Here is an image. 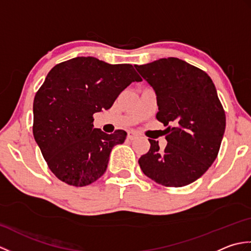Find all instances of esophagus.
<instances>
[{
    "label": "esophagus",
    "instance_id": "34e87169",
    "mask_svg": "<svg viewBox=\"0 0 251 251\" xmlns=\"http://www.w3.org/2000/svg\"><path fill=\"white\" fill-rule=\"evenodd\" d=\"M136 131H134V130H129L128 132H127V138H128L129 140H131V139H134V138L136 137Z\"/></svg>",
    "mask_w": 251,
    "mask_h": 251
}]
</instances>
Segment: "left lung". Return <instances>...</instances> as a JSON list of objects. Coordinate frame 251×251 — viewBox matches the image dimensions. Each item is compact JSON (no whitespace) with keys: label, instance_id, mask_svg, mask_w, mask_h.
<instances>
[{"label":"left lung","instance_id":"1","mask_svg":"<svg viewBox=\"0 0 251 251\" xmlns=\"http://www.w3.org/2000/svg\"><path fill=\"white\" fill-rule=\"evenodd\" d=\"M156 93V119L167 146L149 139L150 150L138 163L147 177L165 186L188 185L204 175L219 153L226 113L210 76L178 58L135 66Z\"/></svg>","mask_w":251,"mask_h":251}]
</instances>
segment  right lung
I'll list each match as a JSON object with an SVG mask.
<instances>
[{
    "label": "right lung",
    "instance_id": "add662e5",
    "mask_svg": "<svg viewBox=\"0 0 251 251\" xmlns=\"http://www.w3.org/2000/svg\"><path fill=\"white\" fill-rule=\"evenodd\" d=\"M141 77L131 65H110L94 57L58 63L33 101V136L49 168L62 182L85 186L108 167L114 146L127 132L94 128V113L108 110L131 82Z\"/></svg>",
    "mask_w": 251,
    "mask_h": 251
}]
</instances>
